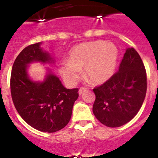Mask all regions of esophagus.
<instances>
[{
	"instance_id": "34e87169",
	"label": "esophagus",
	"mask_w": 158,
	"mask_h": 158,
	"mask_svg": "<svg viewBox=\"0 0 158 158\" xmlns=\"http://www.w3.org/2000/svg\"><path fill=\"white\" fill-rule=\"evenodd\" d=\"M85 90H86V89H85V88H84V87L81 88V89H79V91H78V93H79V94H80V95H81L82 93H84V92L85 91Z\"/></svg>"
}]
</instances>
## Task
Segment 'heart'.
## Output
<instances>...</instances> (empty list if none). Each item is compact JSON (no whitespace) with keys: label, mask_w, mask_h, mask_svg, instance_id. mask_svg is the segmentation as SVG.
<instances>
[{"label":"heart","mask_w":158,"mask_h":158,"mask_svg":"<svg viewBox=\"0 0 158 158\" xmlns=\"http://www.w3.org/2000/svg\"><path fill=\"white\" fill-rule=\"evenodd\" d=\"M118 50L112 43L103 40L89 42L73 47L68 54V61L61 62L60 74L69 85L77 81L80 70L92 83L107 81L113 75L116 67Z\"/></svg>","instance_id":"obj_1"}]
</instances>
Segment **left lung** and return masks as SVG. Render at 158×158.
<instances>
[{
  "label": "left lung",
  "mask_w": 158,
  "mask_h": 158,
  "mask_svg": "<svg viewBox=\"0 0 158 158\" xmlns=\"http://www.w3.org/2000/svg\"><path fill=\"white\" fill-rule=\"evenodd\" d=\"M146 89V72L142 58L135 49L127 48L118 72L93 89V114L105 126H123L139 112Z\"/></svg>",
  "instance_id": "1"
}]
</instances>
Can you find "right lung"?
<instances>
[{
	"label": "right lung",
	"mask_w": 158,
	"mask_h": 158,
	"mask_svg": "<svg viewBox=\"0 0 158 158\" xmlns=\"http://www.w3.org/2000/svg\"><path fill=\"white\" fill-rule=\"evenodd\" d=\"M42 43L25 47L12 65L11 94L16 111L28 125L38 131L53 133L65 127L78 98V89H66L50 68L43 81H35L28 75L33 62L52 64L50 53L43 51Z\"/></svg>",
	"instance_id": "right-lung-1"
}]
</instances>
